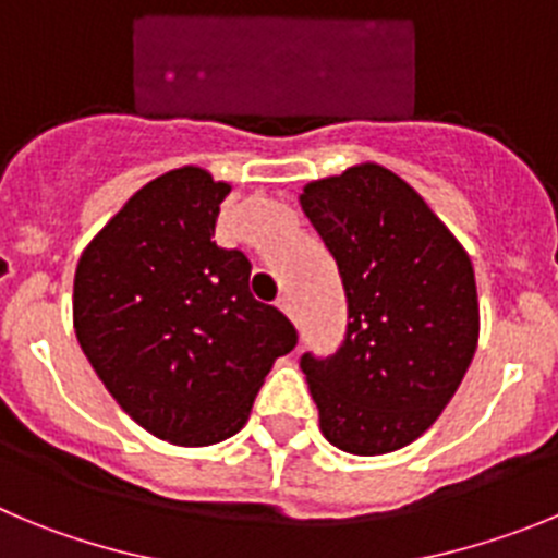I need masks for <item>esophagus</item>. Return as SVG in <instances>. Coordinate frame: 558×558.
I'll return each mask as SVG.
<instances>
[{"label":"esophagus","mask_w":558,"mask_h":558,"mask_svg":"<svg viewBox=\"0 0 558 558\" xmlns=\"http://www.w3.org/2000/svg\"><path fill=\"white\" fill-rule=\"evenodd\" d=\"M278 308H280V311H283V314H286V316H289L291 323H298V308H294V300H291V298H289V294H283V298H280V300H278Z\"/></svg>","instance_id":"obj_1"}]
</instances>
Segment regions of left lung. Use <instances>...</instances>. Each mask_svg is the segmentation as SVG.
Returning a JSON list of instances; mask_svg holds the SVG:
<instances>
[{"label": "left lung", "instance_id": "1", "mask_svg": "<svg viewBox=\"0 0 558 558\" xmlns=\"http://www.w3.org/2000/svg\"><path fill=\"white\" fill-rule=\"evenodd\" d=\"M300 205L348 294L339 353L300 361L319 430L344 453H395L439 420L478 348L473 260L416 189L373 160L305 183Z\"/></svg>", "mask_w": 558, "mask_h": 558}]
</instances>
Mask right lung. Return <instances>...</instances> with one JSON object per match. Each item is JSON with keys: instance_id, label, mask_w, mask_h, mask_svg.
Here are the masks:
<instances>
[{"instance_id": "1", "label": "right lung", "mask_w": 558, "mask_h": 558, "mask_svg": "<svg viewBox=\"0 0 558 558\" xmlns=\"http://www.w3.org/2000/svg\"><path fill=\"white\" fill-rule=\"evenodd\" d=\"M230 183L180 167L142 185L83 250L72 319L128 416L180 448L244 428L298 333L250 294V260L210 242Z\"/></svg>"}]
</instances>
